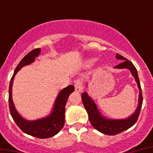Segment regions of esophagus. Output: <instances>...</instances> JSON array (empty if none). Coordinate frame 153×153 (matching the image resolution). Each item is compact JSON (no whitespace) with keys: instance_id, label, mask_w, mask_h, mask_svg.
Masks as SVG:
<instances>
[{"instance_id":"1","label":"esophagus","mask_w":153,"mask_h":153,"mask_svg":"<svg viewBox=\"0 0 153 153\" xmlns=\"http://www.w3.org/2000/svg\"><path fill=\"white\" fill-rule=\"evenodd\" d=\"M74 89L76 92H82V91L83 90L82 82L80 79H77L76 81L74 82Z\"/></svg>"}]
</instances>
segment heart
Masks as SVG:
<instances>
[{
  "label": "heart",
  "instance_id": "heart-1",
  "mask_svg": "<svg viewBox=\"0 0 153 153\" xmlns=\"http://www.w3.org/2000/svg\"><path fill=\"white\" fill-rule=\"evenodd\" d=\"M93 64V61L92 60H90V61H88V65L89 66H91V65Z\"/></svg>",
  "mask_w": 153,
  "mask_h": 153
}]
</instances>
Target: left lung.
Masks as SVG:
<instances>
[{"mask_svg":"<svg viewBox=\"0 0 153 153\" xmlns=\"http://www.w3.org/2000/svg\"><path fill=\"white\" fill-rule=\"evenodd\" d=\"M116 58L117 59L122 60V62L116 67H114V68L129 70L132 75L135 79L136 82L137 83V87L139 89V98H138V105L134 113L131 114L129 117L124 119L107 118L101 114L94 101L92 99L91 96H89L88 94L86 92L82 94V100L88 114L90 122L95 129L106 135H116L132 127L137 121L143 102L142 92H141L140 83L136 67L130 61L126 59V58L117 53L116 55Z\"/></svg>","mask_w":153,"mask_h":153,"instance_id":"left-lung-1","label":"left lung"}]
</instances>
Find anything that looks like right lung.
<instances>
[{
  "label": "right lung",
  "instance_id": "add662e5",
  "mask_svg": "<svg viewBox=\"0 0 153 153\" xmlns=\"http://www.w3.org/2000/svg\"><path fill=\"white\" fill-rule=\"evenodd\" d=\"M40 48L32 50L27 55H26L17 65L15 71L13 73L9 84L8 91V105L11 116L17 125V126L28 135L36 137L38 138H49L56 135L62 128L65 123V106L67 104V99L71 94L74 91V86L70 85L66 88L59 91L57 98L55 99L51 114L48 116L36 119L34 121H29L24 118L16 109L12 97V88H13L14 77L17 72L25 66L29 65L34 62L36 58L40 54Z\"/></svg>",
  "mask_w": 153,
  "mask_h": 153
}]
</instances>
